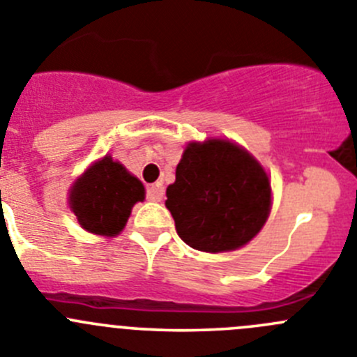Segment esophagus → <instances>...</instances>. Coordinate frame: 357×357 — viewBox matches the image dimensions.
Segmentation results:
<instances>
[{
  "label": "esophagus",
  "instance_id": "34e87169",
  "mask_svg": "<svg viewBox=\"0 0 357 357\" xmlns=\"http://www.w3.org/2000/svg\"><path fill=\"white\" fill-rule=\"evenodd\" d=\"M146 197L148 201L160 202L163 199V186L162 183H155V185H149L148 190H146Z\"/></svg>",
  "mask_w": 357,
  "mask_h": 357
}]
</instances>
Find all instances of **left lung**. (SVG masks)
Listing matches in <instances>:
<instances>
[{"instance_id":"8db88e82","label":"left lung","mask_w":357,"mask_h":357,"mask_svg":"<svg viewBox=\"0 0 357 357\" xmlns=\"http://www.w3.org/2000/svg\"><path fill=\"white\" fill-rule=\"evenodd\" d=\"M165 206L179 238L201 252H227L254 238L271 208L268 174L229 141L190 142Z\"/></svg>"}]
</instances>
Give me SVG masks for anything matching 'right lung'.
Here are the masks:
<instances>
[{"label":"right lung","instance_id":"1","mask_svg":"<svg viewBox=\"0 0 357 357\" xmlns=\"http://www.w3.org/2000/svg\"><path fill=\"white\" fill-rule=\"evenodd\" d=\"M139 201H144L142 183L111 156L91 165L70 194L82 229L100 236L119 234Z\"/></svg>","mask_w":357,"mask_h":357}]
</instances>
